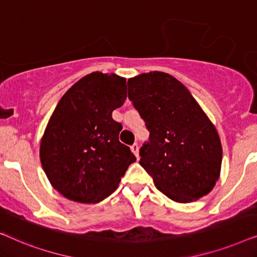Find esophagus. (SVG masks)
Listing matches in <instances>:
<instances>
[{"label":"esophagus","instance_id":"34e87169","mask_svg":"<svg viewBox=\"0 0 257 257\" xmlns=\"http://www.w3.org/2000/svg\"><path fill=\"white\" fill-rule=\"evenodd\" d=\"M131 150H132V152L135 153L137 159H139V146H138V144H137V143L133 144V145L131 146Z\"/></svg>","mask_w":257,"mask_h":257}]
</instances>
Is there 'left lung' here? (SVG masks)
Instances as JSON below:
<instances>
[{"mask_svg": "<svg viewBox=\"0 0 257 257\" xmlns=\"http://www.w3.org/2000/svg\"><path fill=\"white\" fill-rule=\"evenodd\" d=\"M127 84L128 98L150 131L139 164L156 187L180 203L208 194L219 180L222 163L219 133L208 115L170 73H140Z\"/></svg>", "mask_w": 257, "mask_h": 257, "instance_id": "obj_1", "label": "left lung"}]
</instances>
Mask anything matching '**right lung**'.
<instances>
[{
    "label": "right lung",
    "mask_w": 257,
    "mask_h": 257,
    "mask_svg": "<svg viewBox=\"0 0 257 257\" xmlns=\"http://www.w3.org/2000/svg\"><path fill=\"white\" fill-rule=\"evenodd\" d=\"M126 97V78L94 71L59 99L42 136L40 159L48 180L64 198L101 201L118 188L137 160L119 142L121 124L112 119V111Z\"/></svg>",
    "instance_id": "right-lung-1"
}]
</instances>
